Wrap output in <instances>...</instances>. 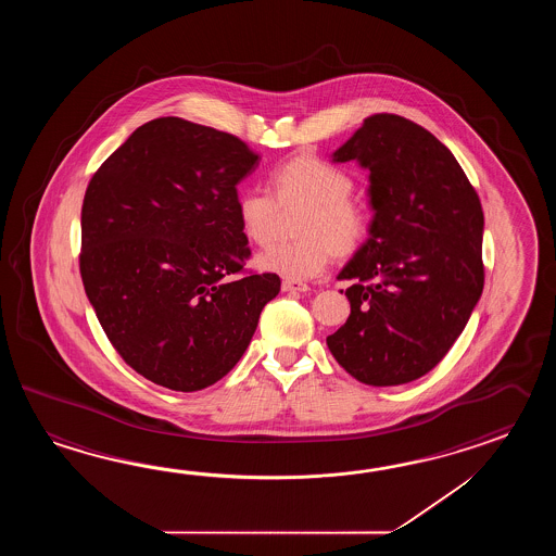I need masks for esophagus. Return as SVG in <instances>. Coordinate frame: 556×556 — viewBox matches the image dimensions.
Returning <instances> with one entry per match:
<instances>
[{
	"mask_svg": "<svg viewBox=\"0 0 556 556\" xmlns=\"http://www.w3.org/2000/svg\"><path fill=\"white\" fill-rule=\"evenodd\" d=\"M307 283L295 282V280H283L282 292H307Z\"/></svg>",
	"mask_w": 556,
	"mask_h": 556,
	"instance_id": "1",
	"label": "esophagus"
}]
</instances>
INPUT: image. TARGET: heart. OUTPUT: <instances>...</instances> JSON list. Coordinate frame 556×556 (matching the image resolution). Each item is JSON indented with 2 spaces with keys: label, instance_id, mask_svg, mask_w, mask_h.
Masks as SVG:
<instances>
[{
  "label": "heart",
  "instance_id": "1",
  "mask_svg": "<svg viewBox=\"0 0 556 556\" xmlns=\"http://www.w3.org/2000/svg\"><path fill=\"white\" fill-rule=\"evenodd\" d=\"M352 178L316 154H295L270 175V197L244 190L237 199L238 220L250 242L266 247L276 237L280 213L300 208L294 220V242L258 254L264 273L286 280H307L324 270L331 254L348 258L364 247L369 232L366 208L355 202Z\"/></svg>",
  "mask_w": 556,
  "mask_h": 556
}]
</instances>
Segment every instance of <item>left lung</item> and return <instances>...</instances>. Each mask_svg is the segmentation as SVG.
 I'll return each instance as SVG.
<instances>
[{
    "label": "left lung",
    "instance_id": "obj_1",
    "mask_svg": "<svg viewBox=\"0 0 556 556\" xmlns=\"http://www.w3.org/2000/svg\"><path fill=\"white\" fill-rule=\"evenodd\" d=\"M369 170L364 247L338 274L350 318L328 336L336 362L386 388L426 376L462 336L483 292V208L457 159L429 130L374 115L331 154Z\"/></svg>",
    "mask_w": 556,
    "mask_h": 556
}]
</instances>
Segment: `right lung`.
I'll return each mask as SVG.
<instances>
[{
  "label": "right lung",
  "instance_id": "1",
  "mask_svg": "<svg viewBox=\"0 0 556 556\" xmlns=\"http://www.w3.org/2000/svg\"><path fill=\"white\" fill-rule=\"evenodd\" d=\"M258 166L235 135L161 117L94 173L81 211V278L106 338L142 378L199 391L244 355L276 274L242 273L237 185Z\"/></svg>",
  "mask_w": 556,
  "mask_h": 556
}]
</instances>
